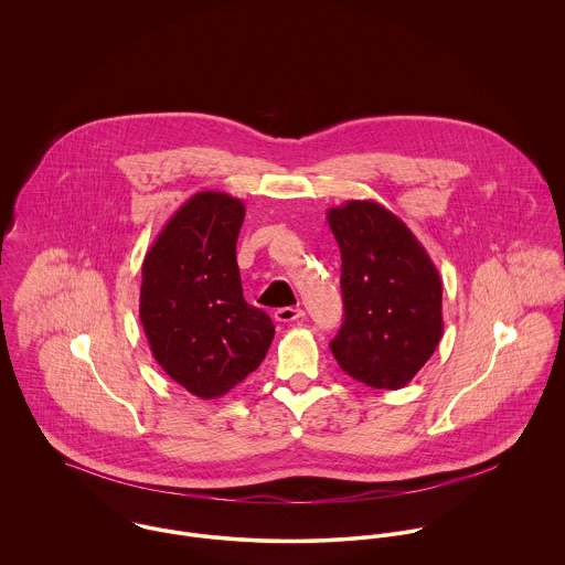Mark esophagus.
I'll return each instance as SVG.
<instances>
[{
	"label": "esophagus",
	"instance_id": "1",
	"mask_svg": "<svg viewBox=\"0 0 565 565\" xmlns=\"http://www.w3.org/2000/svg\"><path fill=\"white\" fill-rule=\"evenodd\" d=\"M305 316V311L302 309H298V307H282V309H278L276 313H274V320L276 322H296V320H300Z\"/></svg>",
	"mask_w": 565,
	"mask_h": 565
}]
</instances>
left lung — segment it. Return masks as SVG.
Masks as SVG:
<instances>
[{
  "mask_svg": "<svg viewBox=\"0 0 565 565\" xmlns=\"http://www.w3.org/2000/svg\"><path fill=\"white\" fill-rule=\"evenodd\" d=\"M341 252L343 323L330 341L339 367L374 390H401L433 356L441 278L415 235L372 200L328 211Z\"/></svg>",
  "mask_w": 565,
  "mask_h": 565,
  "instance_id": "8db88e82",
  "label": "left lung"
}]
</instances>
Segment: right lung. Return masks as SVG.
Returning <instances> with one entry per match:
<instances>
[{
    "label": "right lung",
    "instance_id": "1",
    "mask_svg": "<svg viewBox=\"0 0 565 565\" xmlns=\"http://www.w3.org/2000/svg\"><path fill=\"white\" fill-rule=\"evenodd\" d=\"M242 200L200 191L164 224L143 260L139 316L169 379L211 401L265 359L269 316L245 302L237 265Z\"/></svg>",
    "mask_w": 565,
    "mask_h": 565
}]
</instances>
